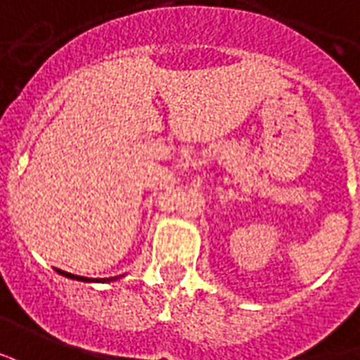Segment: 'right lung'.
<instances>
[{
	"label": "right lung",
	"instance_id": "1",
	"mask_svg": "<svg viewBox=\"0 0 360 360\" xmlns=\"http://www.w3.org/2000/svg\"><path fill=\"white\" fill-rule=\"evenodd\" d=\"M57 272H59V274H63V276H67V278H75V280H84V282H86V280H88V278H84V276H76V274H70V272H65V270H57Z\"/></svg>",
	"mask_w": 360,
	"mask_h": 360
}]
</instances>
